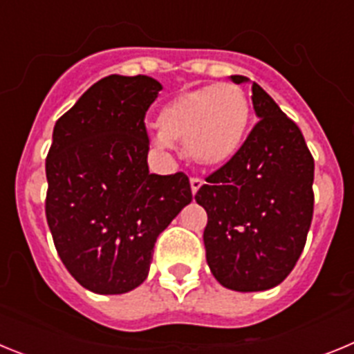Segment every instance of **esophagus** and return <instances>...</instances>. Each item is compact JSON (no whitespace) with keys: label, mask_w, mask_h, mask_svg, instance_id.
Instances as JSON below:
<instances>
[{"label":"esophagus","mask_w":354,"mask_h":354,"mask_svg":"<svg viewBox=\"0 0 354 354\" xmlns=\"http://www.w3.org/2000/svg\"><path fill=\"white\" fill-rule=\"evenodd\" d=\"M189 184H192V192L193 195H195V193L200 189V186L204 184V180L200 179V177H192V179H189Z\"/></svg>","instance_id":"34e87169"}]
</instances>
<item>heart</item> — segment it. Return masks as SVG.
<instances>
[{"instance_id":"heart-1","label":"heart","mask_w":354,"mask_h":354,"mask_svg":"<svg viewBox=\"0 0 354 354\" xmlns=\"http://www.w3.org/2000/svg\"><path fill=\"white\" fill-rule=\"evenodd\" d=\"M252 102L239 84H207L186 90L162 106L156 145L167 149L183 140L186 154L207 168L237 156L248 134Z\"/></svg>"}]
</instances>
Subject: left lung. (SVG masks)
Segmentation results:
<instances>
[{"label":"left lung","mask_w":354,"mask_h":354,"mask_svg":"<svg viewBox=\"0 0 354 354\" xmlns=\"http://www.w3.org/2000/svg\"><path fill=\"white\" fill-rule=\"evenodd\" d=\"M252 101L261 120L236 158L212 171L195 195L207 212L204 245L211 273L239 292L268 290L286 280L314 214V158L301 131L257 83Z\"/></svg>","instance_id":"1"}]
</instances>
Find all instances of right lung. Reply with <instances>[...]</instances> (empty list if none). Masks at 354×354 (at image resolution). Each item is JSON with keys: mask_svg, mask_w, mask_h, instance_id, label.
Wrapping results in <instances>:
<instances>
[{"mask_svg": "<svg viewBox=\"0 0 354 354\" xmlns=\"http://www.w3.org/2000/svg\"><path fill=\"white\" fill-rule=\"evenodd\" d=\"M162 86L108 76L56 120L46 158V218L68 273L97 294L147 278L156 239L192 202L183 171L149 174L145 115Z\"/></svg>", "mask_w": 354, "mask_h": 354, "instance_id": "add662e5", "label": "right lung"}]
</instances>
